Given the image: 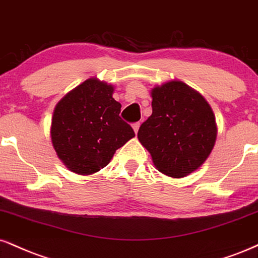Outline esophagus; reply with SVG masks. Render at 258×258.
<instances>
[{
    "instance_id": "esophagus-1",
    "label": "esophagus",
    "mask_w": 258,
    "mask_h": 258,
    "mask_svg": "<svg viewBox=\"0 0 258 258\" xmlns=\"http://www.w3.org/2000/svg\"><path fill=\"white\" fill-rule=\"evenodd\" d=\"M139 126H141V122H135L132 125V127H133V130H135V132L137 133L138 132V130H139Z\"/></svg>"
}]
</instances>
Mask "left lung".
I'll return each instance as SVG.
<instances>
[{
  "mask_svg": "<svg viewBox=\"0 0 258 258\" xmlns=\"http://www.w3.org/2000/svg\"><path fill=\"white\" fill-rule=\"evenodd\" d=\"M153 114L138 139L163 174L182 178L203 164L216 139L213 110L198 92L181 82L153 89Z\"/></svg>",
  "mask_w": 258,
  "mask_h": 258,
  "instance_id": "left-lung-1",
  "label": "left lung"
}]
</instances>
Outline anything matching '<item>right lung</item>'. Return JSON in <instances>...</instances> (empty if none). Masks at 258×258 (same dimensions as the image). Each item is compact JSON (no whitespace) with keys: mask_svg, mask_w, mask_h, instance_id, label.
Masks as SVG:
<instances>
[{"mask_svg":"<svg viewBox=\"0 0 258 258\" xmlns=\"http://www.w3.org/2000/svg\"><path fill=\"white\" fill-rule=\"evenodd\" d=\"M113 86L85 80L58 102L51 121V141L72 172L88 175L104 168L127 141L135 137L120 116Z\"/></svg>","mask_w":258,"mask_h":258,"instance_id":"1","label":"right lung"}]
</instances>
